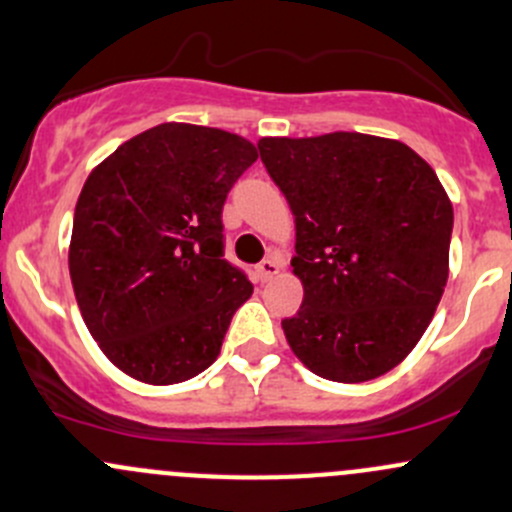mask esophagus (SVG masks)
<instances>
[{"label":"esophagus","mask_w":512,"mask_h":512,"mask_svg":"<svg viewBox=\"0 0 512 512\" xmlns=\"http://www.w3.org/2000/svg\"><path fill=\"white\" fill-rule=\"evenodd\" d=\"M279 269H282V265H279V262L274 260V257H269V260L260 262V265H257V274H260L262 282H269V279L277 277Z\"/></svg>","instance_id":"esophagus-1"}]
</instances>
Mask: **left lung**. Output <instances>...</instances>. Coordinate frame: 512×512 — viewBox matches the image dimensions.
Instances as JSON below:
<instances>
[{
    "label": "left lung",
    "mask_w": 512,
    "mask_h": 512,
    "mask_svg": "<svg viewBox=\"0 0 512 512\" xmlns=\"http://www.w3.org/2000/svg\"><path fill=\"white\" fill-rule=\"evenodd\" d=\"M269 177L296 223L303 303L282 328L323 379L359 384L411 355L449 274L452 201L401 140L335 131L262 138Z\"/></svg>",
    "instance_id": "1"
}]
</instances>
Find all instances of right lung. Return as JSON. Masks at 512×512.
Here are the masks:
<instances>
[{"label":"right lung","instance_id":"1","mask_svg":"<svg viewBox=\"0 0 512 512\" xmlns=\"http://www.w3.org/2000/svg\"><path fill=\"white\" fill-rule=\"evenodd\" d=\"M257 160L221 128L160 123L94 167L75 206L70 279L101 352L143 384L216 362L252 284L223 260L221 211Z\"/></svg>","mask_w":512,"mask_h":512}]
</instances>
